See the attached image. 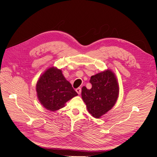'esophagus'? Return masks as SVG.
<instances>
[{
	"mask_svg": "<svg viewBox=\"0 0 157 157\" xmlns=\"http://www.w3.org/2000/svg\"><path fill=\"white\" fill-rule=\"evenodd\" d=\"M76 91L77 92V93H78V94H80L81 93V87L77 88V89H76Z\"/></svg>",
	"mask_w": 157,
	"mask_h": 157,
	"instance_id": "obj_1",
	"label": "esophagus"
}]
</instances>
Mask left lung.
I'll use <instances>...</instances> for the list:
<instances>
[{
	"instance_id": "obj_1",
	"label": "left lung",
	"mask_w": 157,
	"mask_h": 157,
	"mask_svg": "<svg viewBox=\"0 0 157 157\" xmlns=\"http://www.w3.org/2000/svg\"><path fill=\"white\" fill-rule=\"evenodd\" d=\"M91 89L82 87L81 96L88 112L95 118H100L115 105L119 87L114 73L110 70L92 76Z\"/></svg>"
}]
</instances>
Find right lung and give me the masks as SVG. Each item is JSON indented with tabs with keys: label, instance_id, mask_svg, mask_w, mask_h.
<instances>
[{
	"label": "right lung",
	"instance_id": "add662e5",
	"mask_svg": "<svg viewBox=\"0 0 157 157\" xmlns=\"http://www.w3.org/2000/svg\"><path fill=\"white\" fill-rule=\"evenodd\" d=\"M36 90L40 103L50 111L63 108L67 101L78 95L61 70L55 67L47 70L40 77Z\"/></svg>",
	"mask_w": 157,
	"mask_h": 157
}]
</instances>
